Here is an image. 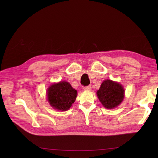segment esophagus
Masks as SVG:
<instances>
[{"label": "esophagus", "mask_w": 158, "mask_h": 158, "mask_svg": "<svg viewBox=\"0 0 158 158\" xmlns=\"http://www.w3.org/2000/svg\"><path fill=\"white\" fill-rule=\"evenodd\" d=\"M84 89L85 91H91L92 90V87H91V85H88V86L84 87Z\"/></svg>", "instance_id": "34e87169"}]
</instances>
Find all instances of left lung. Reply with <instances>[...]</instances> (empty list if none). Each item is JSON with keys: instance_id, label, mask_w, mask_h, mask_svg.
<instances>
[{"instance_id": "8db88e82", "label": "left lung", "mask_w": 158, "mask_h": 158, "mask_svg": "<svg viewBox=\"0 0 158 158\" xmlns=\"http://www.w3.org/2000/svg\"><path fill=\"white\" fill-rule=\"evenodd\" d=\"M97 95L104 107L112 109L123 102L125 89L121 84L111 80H106L97 91Z\"/></svg>"}]
</instances>
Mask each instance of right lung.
I'll return each instance as SVG.
<instances>
[{
  "mask_svg": "<svg viewBox=\"0 0 158 158\" xmlns=\"http://www.w3.org/2000/svg\"><path fill=\"white\" fill-rule=\"evenodd\" d=\"M47 100L52 107L60 111H67L77 97V91L65 81L51 85L47 89Z\"/></svg>",
  "mask_w": 158,
  "mask_h": 158,
  "instance_id": "obj_1",
  "label": "right lung"
}]
</instances>
